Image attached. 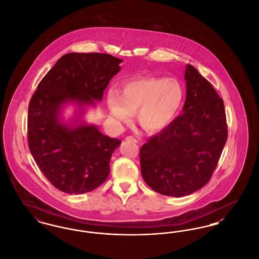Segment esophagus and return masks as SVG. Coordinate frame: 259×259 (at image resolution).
<instances>
[{
	"mask_svg": "<svg viewBox=\"0 0 259 259\" xmlns=\"http://www.w3.org/2000/svg\"><path fill=\"white\" fill-rule=\"evenodd\" d=\"M126 141H127V142H131V143H138L137 139L133 137V136H128V137H126Z\"/></svg>",
	"mask_w": 259,
	"mask_h": 259,
	"instance_id": "obj_1",
	"label": "esophagus"
}]
</instances>
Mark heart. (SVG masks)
<instances>
[{
  "label": "heart",
  "instance_id": "b5f03b06",
  "mask_svg": "<svg viewBox=\"0 0 259 259\" xmlns=\"http://www.w3.org/2000/svg\"><path fill=\"white\" fill-rule=\"evenodd\" d=\"M185 91L175 78L143 77L123 84L121 93L110 89L107 105L118 121L128 122L137 111L138 122L148 132L166 129L182 107Z\"/></svg>",
  "mask_w": 259,
  "mask_h": 259
}]
</instances>
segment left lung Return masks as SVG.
<instances>
[{
    "mask_svg": "<svg viewBox=\"0 0 259 259\" xmlns=\"http://www.w3.org/2000/svg\"><path fill=\"white\" fill-rule=\"evenodd\" d=\"M184 78L182 114L140 151L145 182L156 193L176 198L208 183L228 135L224 103L212 85L191 64Z\"/></svg>",
    "mask_w": 259,
    "mask_h": 259,
    "instance_id": "left-lung-1",
    "label": "left lung"
}]
</instances>
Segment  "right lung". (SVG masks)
Returning a JSON list of instances; mask_svg holds the SVG:
<instances>
[{
    "instance_id": "1",
    "label": "right lung",
    "mask_w": 259,
    "mask_h": 259,
    "mask_svg": "<svg viewBox=\"0 0 259 259\" xmlns=\"http://www.w3.org/2000/svg\"><path fill=\"white\" fill-rule=\"evenodd\" d=\"M122 60L107 54L62 56L41 80L28 107L27 136L33 158L47 179L66 194L91 192L107 180L121 141L104 135L84 115L102 102ZM77 107L69 121L63 111Z\"/></svg>"
}]
</instances>
